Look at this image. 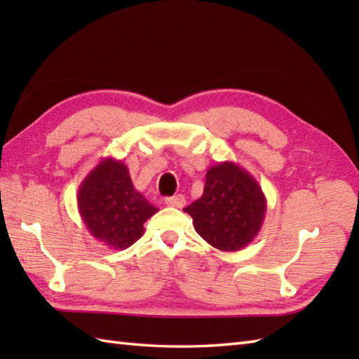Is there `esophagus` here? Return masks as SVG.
<instances>
[{"instance_id": "esophagus-1", "label": "esophagus", "mask_w": 359, "mask_h": 359, "mask_svg": "<svg viewBox=\"0 0 359 359\" xmlns=\"http://www.w3.org/2000/svg\"><path fill=\"white\" fill-rule=\"evenodd\" d=\"M185 196L184 194H177V196H171V197H166L165 203L168 207H175V208H182L185 205Z\"/></svg>"}]
</instances>
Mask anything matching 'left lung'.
Listing matches in <instances>:
<instances>
[{
	"mask_svg": "<svg viewBox=\"0 0 359 359\" xmlns=\"http://www.w3.org/2000/svg\"><path fill=\"white\" fill-rule=\"evenodd\" d=\"M184 211L210 245L220 251H239L261 231L266 199L248 171L234 162H220L208 168L201 199Z\"/></svg>",
	"mask_w": 359,
	"mask_h": 359,
	"instance_id": "obj_1",
	"label": "left lung"
}]
</instances>
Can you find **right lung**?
I'll use <instances>...</instances> for the list:
<instances>
[{"label": "right lung", "instance_id": "add662e5", "mask_svg": "<svg viewBox=\"0 0 359 359\" xmlns=\"http://www.w3.org/2000/svg\"><path fill=\"white\" fill-rule=\"evenodd\" d=\"M77 203L88 231L114 250L139 241L143 224L158 211L134 188L128 166L112 157L100 160L81 182Z\"/></svg>", "mask_w": 359, "mask_h": 359}]
</instances>
